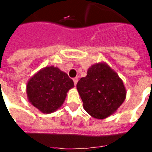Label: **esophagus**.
<instances>
[{
  "label": "esophagus",
  "instance_id": "esophagus-1",
  "mask_svg": "<svg viewBox=\"0 0 152 152\" xmlns=\"http://www.w3.org/2000/svg\"><path fill=\"white\" fill-rule=\"evenodd\" d=\"M73 81H74V84H75V85H76L77 83V81H78V77H75V78H73Z\"/></svg>",
  "mask_w": 152,
  "mask_h": 152
}]
</instances>
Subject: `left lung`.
I'll return each mask as SVG.
<instances>
[{"label":"left lung","mask_w":152,"mask_h":152,"mask_svg":"<svg viewBox=\"0 0 152 152\" xmlns=\"http://www.w3.org/2000/svg\"><path fill=\"white\" fill-rule=\"evenodd\" d=\"M77 89L83 101V107L96 119H105L116 112L126 96L123 80L108 64H95L81 77Z\"/></svg>","instance_id":"1"}]
</instances>
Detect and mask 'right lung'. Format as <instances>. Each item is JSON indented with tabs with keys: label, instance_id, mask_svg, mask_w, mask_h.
Returning a JSON list of instances; mask_svg holds the SVG:
<instances>
[{
	"label": "right lung",
	"instance_id": "1",
	"mask_svg": "<svg viewBox=\"0 0 152 152\" xmlns=\"http://www.w3.org/2000/svg\"><path fill=\"white\" fill-rule=\"evenodd\" d=\"M74 82L66 73L54 66L45 67L35 74L26 85L29 101L43 113L61 107Z\"/></svg>",
	"mask_w": 152,
	"mask_h": 152
}]
</instances>
